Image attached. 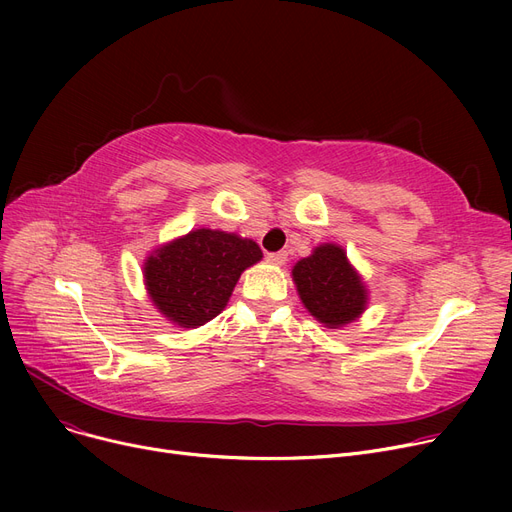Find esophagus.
I'll use <instances>...</instances> for the list:
<instances>
[{"mask_svg": "<svg viewBox=\"0 0 512 512\" xmlns=\"http://www.w3.org/2000/svg\"><path fill=\"white\" fill-rule=\"evenodd\" d=\"M288 259V253L286 251H278V253H267V261H272L276 265H284Z\"/></svg>", "mask_w": 512, "mask_h": 512, "instance_id": "esophagus-1", "label": "esophagus"}]
</instances>
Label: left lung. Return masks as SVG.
Returning <instances> with one entry per match:
<instances>
[{"mask_svg":"<svg viewBox=\"0 0 512 512\" xmlns=\"http://www.w3.org/2000/svg\"><path fill=\"white\" fill-rule=\"evenodd\" d=\"M303 305L328 328H340L357 319L367 303V292L336 245H321L292 270Z\"/></svg>","mask_w":512,"mask_h":512,"instance_id":"1","label":"left lung"}]
</instances>
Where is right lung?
Instances as JSON below:
<instances>
[{
  "mask_svg": "<svg viewBox=\"0 0 512 512\" xmlns=\"http://www.w3.org/2000/svg\"><path fill=\"white\" fill-rule=\"evenodd\" d=\"M261 257L249 238L201 228L157 249L145 261V284L170 321L197 328L222 313L240 274Z\"/></svg>",
  "mask_w": 512,
  "mask_h": 512,
  "instance_id": "right-lung-1",
  "label": "right lung"
}]
</instances>
